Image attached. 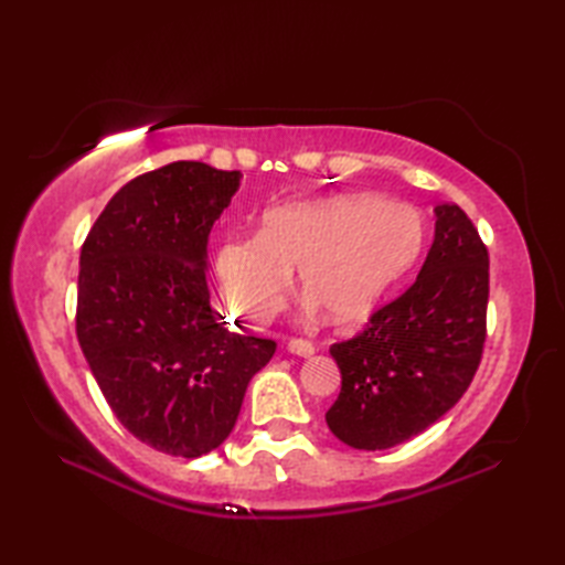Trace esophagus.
<instances>
[{
    "instance_id": "obj_1",
    "label": "esophagus",
    "mask_w": 565,
    "mask_h": 565,
    "mask_svg": "<svg viewBox=\"0 0 565 565\" xmlns=\"http://www.w3.org/2000/svg\"><path fill=\"white\" fill-rule=\"evenodd\" d=\"M289 352L296 354V356L308 359V356L316 354V347H313V342H308V340H291L289 342Z\"/></svg>"
}]
</instances>
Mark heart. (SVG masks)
<instances>
[{"mask_svg": "<svg viewBox=\"0 0 565 565\" xmlns=\"http://www.w3.org/2000/svg\"><path fill=\"white\" fill-rule=\"evenodd\" d=\"M425 245V221L388 196L294 201L262 215L255 237L225 239L215 257L225 306L249 326L269 322L298 286L332 326L364 320Z\"/></svg>", "mask_w": 565, "mask_h": 565, "instance_id": "heart-1", "label": "heart"}]
</instances>
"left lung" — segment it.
<instances>
[{"instance_id":"8db88e82","label":"left lung","mask_w":565,"mask_h":565,"mask_svg":"<svg viewBox=\"0 0 565 565\" xmlns=\"http://www.w3.org/2000/svg\"><path fill=\"white\" fill-rule=\"evenodd\" d=\"M435 243L415 284L356 338L330 347L342 388L326 413L347 447L391 449L459 403L481 364L488 249L456 203L435 209Z\"/></svg>"}]
</instances>
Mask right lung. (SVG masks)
<instances>
[{"label": "right lung", "instance_id": "add662e5", "mask_svg": "<svg viewBox=\"0 0 565 565\" xmlns=\"http://www.w3.org/2000/svg\"><path fill=\"white\" fill-rule=\"evenodd\" d=\"M239 179L189 160L130 179L79 255L77 340L106 403L136 439L182 459L221 447L276 350L211 308L209 235Z\"/></svg>", "mask_w": 565, "mask_h": 565}]
</instances>
